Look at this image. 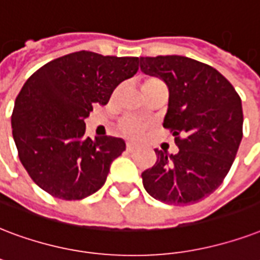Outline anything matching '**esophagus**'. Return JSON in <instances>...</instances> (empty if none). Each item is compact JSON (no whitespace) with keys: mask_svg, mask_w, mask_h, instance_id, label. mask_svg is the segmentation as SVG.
Returning a JSON list of instances; mask_svg holds the SVG:
<instances>
[{"mask_svg":"<svg viewBox=\"0 0 260 260\" xmlns=\"http://www.w3.org/2000/svg\"><path fill=\"white\" fill-rule=\"evenodd\" d=\"M126 151H129V152L136 151V146H134V144L128 143V144H126Z\"/></svg>","mask_w":260,"mask_h":260,"instance_id":"1","label":"esophagus"}]
</instances>
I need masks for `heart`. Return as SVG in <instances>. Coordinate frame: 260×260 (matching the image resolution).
Returning <instances> with one entry per match:
<instances>
[{"label": "heart", "mask_w": 260, "mask_h": 260, "mask_svg": "<svg viewBox=\"0 0 260 260\" xmlns=\"http://www.w3.org/2000/svg\"><path fill=\"white\" fill-rule=\"evenodd\" d=\"M158 82H161V80L156 79V77H150V79H147V80L144 82L143 87L150 86V84H154V83ZM118 129H120V132L128 139L136 140V139H139L144 134V131H146V124H144L143 121H140L136 117L126 116L124 117L121 121H120V124H118Z\"/></svg>", "instance_id": "b5f03b06"}]
</instances>
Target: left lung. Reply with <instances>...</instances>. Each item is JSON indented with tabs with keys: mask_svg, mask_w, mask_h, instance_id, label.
Wrapping results in <instances>:
<instances>
[{
	"mask_svg": "<svg viewBox=\"0 0 260 260\" xmlns=\"http://www.w3.org/2000/svg\"><path fill=\"white\" fill-rule=\"evenodd\" d=\"M140 69L169 88L164 128L177 154L155 150L142 173L150 195L166 205H189L213 193L226 177L243 138L241 99L217 69L183 55L140 57Z\"/></svg>",
	"mask_w": 260,
	"mask_h": 260,
	"instance_id": "obj_1",
	"label": "left lung"
}]
</instances>
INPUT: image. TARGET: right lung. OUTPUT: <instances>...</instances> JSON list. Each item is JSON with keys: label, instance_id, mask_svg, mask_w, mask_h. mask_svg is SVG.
<instances>
[{"label": "right lung", "instance_id": "obj_1", "mask_svg": "<svg viewBox=\"0 0 260 260\" xmlns=\"http://www.w3.org/2000/svg\"><path fill=\"white\" fill-rule=\"evenodd\" d=\"M138 69L139 57L82 50L28 77L16 98L12 134L20 162L38 187L62 201H80L104 185L125 142L106 135L86 138L84 120Z\"/></svg>", "mask_w": 260, "mask_h": 260}]
</instances>
